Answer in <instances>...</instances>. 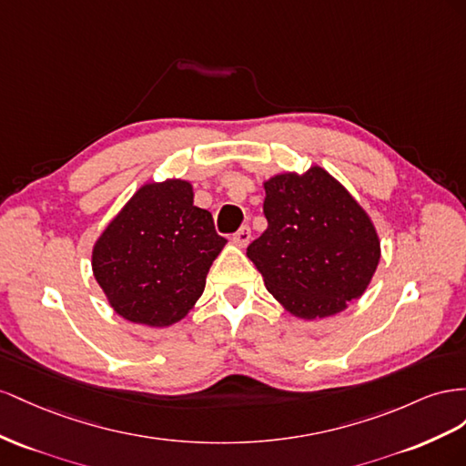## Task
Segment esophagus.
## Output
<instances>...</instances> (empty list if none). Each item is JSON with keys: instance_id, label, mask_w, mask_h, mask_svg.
Segmentation results:
<instances>
[{"instance_id": "esophagus-1", "label": "esophagus", "mask_w": 466, "mask_h": 466, "mask_svg": "<svg viewBox=\"0 0 466 466\" xmlns=\"http://www.w3.org/2000/svg\"><path fill=\"white\" fill-rule=\"evenodd\" d=\"M232 240H234V244H236L238 248H246V246L249 244V240H251L249 226H242V228L234 234Z\"/></svg>"}]
</instances>
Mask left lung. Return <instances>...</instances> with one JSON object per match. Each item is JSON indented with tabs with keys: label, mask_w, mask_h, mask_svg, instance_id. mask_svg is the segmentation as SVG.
Returning <instances> with one entry per match:
<instances>
[{
	"label": "left lung",
	"mask_w": 466,
	"mask_h": 466,
	"mask_svg": "<svg viewBox=\"0 0 466 466\" xmlns=\"http://www.w3.org/2000/svg\"><path fill=\"white\" fill-rule=\"evenodd\" d=\"M268 230L248 246L265 289L302 320L334 316L363 297L380 261L373 220L320 166L263 181Z\"/></svg>",
	"instance_id": "obj_1"
}]
</instances>
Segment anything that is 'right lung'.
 <instances>
[{"label":"right lung","mask_w":466,"mask_h":466,"mask_svg":"<svg viewBox=\"0 0 466 466\" xmlns=\"http://www.w3.org/2000/svg\"><path fill=\"white\" fill-rule=\"evenodd\" d=\"M193 197L185 179L144 183L93 244V277L125 320L167 328L203 295L226 240Z\"/></svg>","instance_id":"right-lung-1"}]
</instances>
